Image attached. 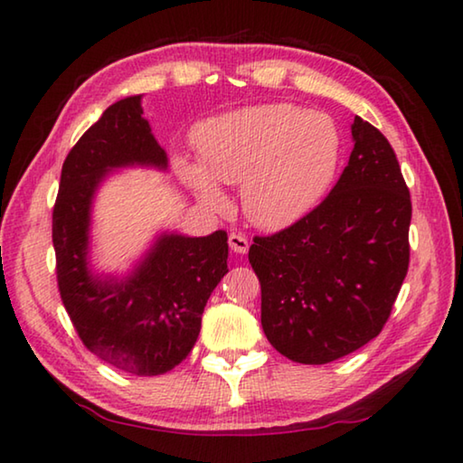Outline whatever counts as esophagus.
Masks as SVG:
<instances>
[{
	"label": "esophagus",
	"instance_id": "1",
	"mask_svg": "<svg viewBox=\"0 0 463 463\" xmlns=\"http://www.w3.org/2000/svg\"><path fill=\"white\" fill-rule=\"evenodd\" d=\"M229 245H231L234 253H239V255H245L249 250L247 237H242V234H237V232H232L229 237Z\"/></svg>",
	"mask_w": 463,
	"mask_h": 463
}]
</instances>
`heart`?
I'll use <instances>...</instances> for the list:
<instances>
[{"instance_id": "obj_1", "label": "heart", "mask_w": 463, "mask_h": 463, "mask_svg": "<svg viewBox=\"0 0 463 463\" xmlns=\"http://www.w3.org/2000/svg\"><path fill=\"white\" fill-rule=\"evenodd\" d=\"M200 163L175 156V171L203 208L222 210L221 184H241L253 224L278 231L325 198L341 159V135L325 112L292 104L249 106L202 122L194 135Z\"/></svg>"}]
</instances>
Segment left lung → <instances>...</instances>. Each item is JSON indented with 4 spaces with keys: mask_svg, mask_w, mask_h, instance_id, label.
Returning a JSON list of instances; mask_svg holds the SVG:
<instances>
[{
    "mask_svg": "<svg viewBox=\"0 0 463 463\" xmlns=\"http://www.w3.org/2000/svg\"><path fill=\"white\" fill-rule=\"evenodd\" d=\"M351 138L347 167L325 202L249 249L263 333L298 364L335 362L378 336L409 271L412 206L396 155L359 116Z\"/></svg>",
    "mask_w": 463,
    "mask_h": 463,
    "instance_id": "obj_1",
    "label": "left lung"
}]
</instances>
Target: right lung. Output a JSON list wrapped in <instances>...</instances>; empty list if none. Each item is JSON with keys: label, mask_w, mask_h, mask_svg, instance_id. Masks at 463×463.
Segmentation results:
<instances>
[{"label": "right lung", "mask_w": 463, "mask_h": 463, "mask_svg": "<svg viewBox=\"0 0 463 463\" xmlns=\"http://www.w3.org/2000/svg\"><path fill=\"white\" fill-rule=\"evenodd\" d=\"M165 174L167 153L145 118L143 96L122 98L77 140L61 171L52 245L62 304L91 354L135 375L174 370L200 335L202 312L229 273L226 232L159 231L127 271H99L91 257L93 206L122 169Z\"/></svg>", "instance_id": "1"}]
</instances>
